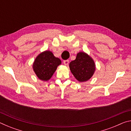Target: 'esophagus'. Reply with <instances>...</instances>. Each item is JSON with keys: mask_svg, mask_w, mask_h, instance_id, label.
<instances>
[{"mask_svg": "<svg viewBox=\"0 0 131 131\" xmlns=\"http://www.w3.org/2000/svg\"><path fill=\"white\" fill-rule=\"evenodd\" d=\"M63 63H64V65H65L68 66V64H69V61L68 60L63 61Z\"/></svg>", "mask_w": 131, "mask_h": 131, "instance_id": "34e87169", "label": "esophagus"}]
</instances>
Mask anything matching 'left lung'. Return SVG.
<instances>
[{"label":"left lung","mask_w":131,"mask_h":131,"mask_svg":"<svg viewBox=\"0 0 131 131\" xmlns=\"http://www.w3.org/2000/svg\"><path fill=\"white\" fill-rule=\"evenodd\" d=\"M70 72L77 81H87L94 75L96 66L94 61L85 52L77 53L76 59L69 63Z\"/></svg>","instance_id":"left-lung-1"}]
</instances>
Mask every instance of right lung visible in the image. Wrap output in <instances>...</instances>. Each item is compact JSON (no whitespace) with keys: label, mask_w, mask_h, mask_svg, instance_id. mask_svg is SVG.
Wrapping results in <instances>:
<instances>
[{"label":"right lung","mask_w":131,"mask_h":131,"mask_svg":"<svg viewBox=\"0 0 131 131\" xmlns=\"http://www.w3.org/2000/svg\"><path fill=\"white\" fill-rule=\"evenodd\" d=\"M61 63V59L55 57L51 51L46 50L36 57L33 63L32 68L40 80L47 81L51 78L57 67Z\"/></svg>","instance_id":"obj_1"}]
</instances>
